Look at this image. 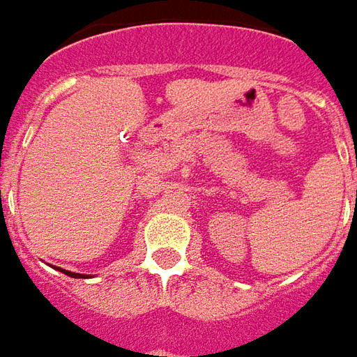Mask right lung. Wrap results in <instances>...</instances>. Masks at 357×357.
Masks as SVG:
<instances>
[{
  "mask_svg": "<svg viewBox=\"0 0 357 357\" xmlns=\"http://www.w3.org/2000/svg\"><path fill=\"white\" fill-rule=\"evenodd\" d=\"M57 270H61L63 274H67V276H71V278H89L87 274H77V272H69V270H63V268H57Z\"/></svg>",
  "mask_w": 357,
  "mask_h": 357,
  "instance_id": "1",
  "label": "right lung"
}]
</instances>
